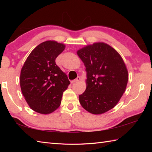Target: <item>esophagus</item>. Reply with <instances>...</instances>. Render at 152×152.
<instances>
[{"mask_svg":"<svg viewBox=\"0 0 152 152\" xmlns=\"http://www.w3.org/2000/svg\"><path fill=\"white\" fill-rule=\"evenodd\" d=\"M80 78L79 76H78L75 80H72V81H71V83H75V82H78L80 81Z\"/></svg>","mask_w":152,"mask_h":152,"instance_id":"1","label":"esophagus"}]
</instances>
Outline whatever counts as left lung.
<instances>
[{
    "instance_id": "1",
    "label": "left lung",
    "mask_w": 152,
    "mask_h": 152,
    "mask_svg": "<svg viewBox=\"0 0 152 152\" xmlns=\"http://www.w3.org/2000/svg\"><path fill=\"white\" fill-rule=\"evenodd\" d=\"M87 72L80 104L93 114H102L118 104L125 91L128 71L120 55L108 44L96 42L77 51Z\"/></svg>"
}]
</instances>
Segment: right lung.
I'll list each match as a JSON object with an SVG mask.
<instances>
[{
  "label": "right lung",
  "instance_id": "add662e5",
  "mask_svg": "<svg viewBox=\"0 0 152 152\" xmlns=\"http://www.w3.org/2000/svg\"><path fill=\"white\" fill-rule=\"evenodd\" d=\"M65 45L54 40L40 44L23 66L20 87L25 101L34 111L48 114L59 107L63 91L70 82L56 63Z\"/></svg>",
  "mask_w": 152,
  "mask_h": 152
}]
</instances>
